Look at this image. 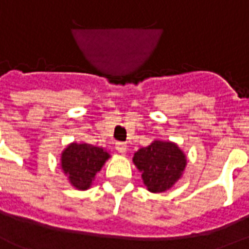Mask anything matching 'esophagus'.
<instances>
[{"mask_svg": "<svg viewBox=\"0 0 249 249\" xmlns=\"http://www.w3.org/2000/svg\"><path fill=\"white\" fill-rule=\"evenodd\" d=\"M128 149V146L124 142H116V150L120 153V154H124L125 151Z\"/></svg>", "mask_w": 249, "mask_h": 249, "instance_id": "esophagus-1", "label": "esophagus"}]
</instances>
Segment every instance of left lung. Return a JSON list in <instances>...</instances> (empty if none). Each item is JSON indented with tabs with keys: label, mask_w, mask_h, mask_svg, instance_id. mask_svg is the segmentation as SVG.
<instances>
[{
	"label": "left lung",
	"mask_w": 249,
	"mask_h": 249,
	"mask_svg": "<svg viewBox=\"0 0 249 249\" xmlns=\"http://www.w3.org/2000/svg\"><path fill=\"white\" fill-rule=\"evenodd\" d=\"M133 162L142 172V179L150 192H166L180 179L187 159L174 142L154 141L134 154Z\"/></svg>",
	"instance_id": "8db88e82"
}]
</instances>
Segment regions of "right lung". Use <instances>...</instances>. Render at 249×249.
Returning a JSON list of instances; mask_svg holds the SVG:
<instances>
[{"instance_id":"add662e5","label":"right lung","mask_w":249,"mask_h":249,"mask_svg":"<svg viewBox=\"0 0 249 249\" xmlns=\"http://www.w3.org/2000/svg\"><path fill=\"white\" fill-rule=\"evenodd\" d=\"M109 154L89 143H70L61 154V168L70 184L79 191L89 189Z\"/></svg>"}]
</instances>
